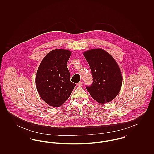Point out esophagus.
Here are the masks:
<instances>
[{
    "mask_svg": "<svg viewBox=\"0 0 154 154\" xmlns=\"http://www.w3.org/2000/svg\"><path fill=\"white\" fill-rule=\"evenodd\" d=\"M77 87H81L82 85V82H81V81H80V82H79L78 84H77Z\"/></svg>",
    "mask_w": 154,
    "mask_h": 154,
    "instance_id": "34e87169",
    "label": "esophagus"
}]
</instances>
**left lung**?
<instances>
[{
	"mask_svg": "<svg viewBox=\"0 0 154 154\" xmlns=\"http://www.w3.org/2000/svg\"><path fill=\"white\" fill-rule=\"evenodd\" d=\"M91 70L93 82L86 88L91 97L100 104L110 102L119 94L122 77L119 67L113 57L103 49L84 52Z\"/></svg>",
	"mask_w": 154,
	"mask_h": 154,
	"instance_id": "8db88e82",
	"label": "left lung"
}]
</instances>
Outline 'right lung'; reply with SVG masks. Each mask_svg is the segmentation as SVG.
I'll return each instance as SVG.
<instances>
[{"label": "right lung", "instance_id": "right-lung-1", "mask_svg": "<svg viewBox=\"0 0 154 154\" xmlns=\"http://www.w3.org/2000/svg\"><path fill=\"white\" fill-rule=\"evenodd\" d=\"M71 51L56 49L42 60L37 71L36 85L41 98L54 107L62 106L70 97L75 84L70 81L67 63Z\"/></svg>", "mask_w": 154, "mask_h": 154}]
</instances>
